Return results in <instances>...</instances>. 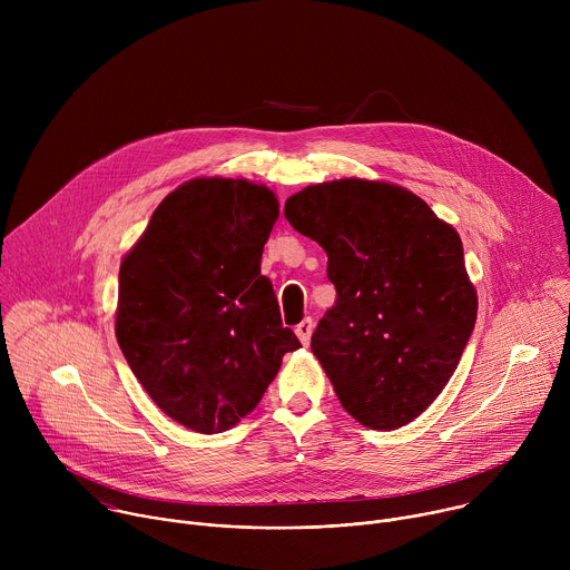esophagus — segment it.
<instances>
[{"mask_svg": "<svg viewBox=\"0 0 570 570\" xmlns=\"http://www.w3.org/2000/svg\"><path fill=\"white\" fill-rule=\"evenodd\" d=\"M295 334H297V338L302 341V345H308V341H311V334H313V320L311 317H304L297 327H295Z\"/></svg>", "mask_w": 570, "mask_h": 570, "instance_id": "obj_1", "label": "esophagus"}]
</instances>
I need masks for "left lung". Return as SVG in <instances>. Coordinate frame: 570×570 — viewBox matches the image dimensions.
I'll use <instances>...</instances> for the list:
<instances>
[{"mask_svg": "<svg viewBox=\"0 0 570 570\" xmlns=\"http://www.w3.org/2000/svg\"><path fill=\"white\" fill-rule=\"evenodd\" d=\"M284 216L330 257L336 304L311 350L343 409L374 431L413 422L453 376L475 324L460 234L413 191L365 178L308 185Z\"/></svg>", "mask_w": 570, "mask_h": 570, "instance_id": "1", "label": "left lung"}]
</instances>
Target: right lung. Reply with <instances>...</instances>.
I'll return each mask as SVG.
<instances>
[{
    "mask_svg": "<svg viewBox=\"0 0 570 570\" xmlns=\"http://www.w3.org/2000/svg\"><path fill=\"white\" fill-rule=\"evenodd\" d=\"M277 216L266 185L194 178L157 205L121 259L117 343L157 409L196 433L250 415L284 354L302 347L262 275Z\"/></svg>",
    "mask_w": 570,
    "mask_h": 570,
    "instance_id": "add662e5",
    "label": "right lung"
}]
</instances>
